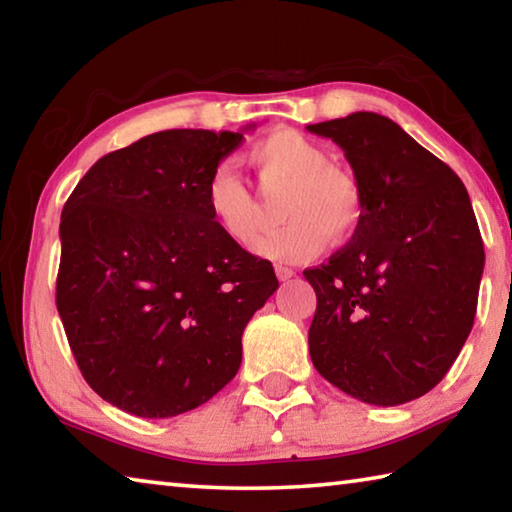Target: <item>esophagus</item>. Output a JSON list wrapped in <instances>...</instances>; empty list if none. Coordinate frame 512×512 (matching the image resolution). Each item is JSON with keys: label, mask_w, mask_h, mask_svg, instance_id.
I'll return each instance as SVG.
<instances>
[{"label": "esophagus", "mask_w": 512, "mask_h": 512, "mask_svg": "<svg viewBox=\"0 0 512 512\" xmlns=\"http://www.w3.org/2000/svg\"><path fill=\"white\" fill-rule=\"evenodd\" d=\"M275 275H277V280H280V282H287L289 277L296 275V271H293V268H289V266L277 264V266H275Z\"/></svg>", "instance_id": "esophagus-1"}]
</instances>
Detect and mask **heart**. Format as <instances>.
Returning <instances> with one entry per match:
<instances>
[{"instance_id":"obj_1","label":"heart","mask_w":512,"mask_h":512,"mask_svg":"<svg viewBox=\"0 0 512 512\" xmlns=\"http://www.w3.org/2000/svg\"><path fill=\"white\" fill-rule=\"evenodd\" d=\"M250 167L268 194L287 192L280 207L282 228L262 237L255 253L271 262L302 264L323 250L341 246L363 221V192L350 171L332 164L323 144L293 128H280L248 149ZM210 219L225 239L248 246L262 228V207L230 167L212 171L205 189Z\"/></svg>"}]
</instances>
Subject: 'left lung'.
<instances>
[{
	"mask_svg": "<svg viewBox=\"0 0 512 512\" xmlns=\"http://www.w3.org/2000/svg\"><path fill=\"white\" fill-rule=\"evenodd\" d=\"M343 149L363 192V221L316 291L309 354L329 384L397 406L429 393L470 336L483 241L470 196L443 160L377 112L307 126Z\"/></svg>",
	"mask_w": 512,
	"mask_h": 512,
	"instance_id": "1",
	"label": "left lung"
}]
</instances>
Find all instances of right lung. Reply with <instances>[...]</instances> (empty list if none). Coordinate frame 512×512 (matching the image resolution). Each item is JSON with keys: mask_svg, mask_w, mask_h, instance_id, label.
<instances>
[{"mask_svg": "<svg viewBox=\"0 0 512 512\" xmlns=\"http://www.w3.org/2000/svg\"><path fill=\"white\" fill-rule=\"evenodd\" d=\"M241 140L146 135L103 155L63 207L56 307L69 348L92 391L137 418H173L219 393L277 289L271 262L207 212V180Z\"/></svg>", "mask_w": 512, "mask_h": 512, "instance_id": "obj_1", "label": "right lung"}]
</instances>
